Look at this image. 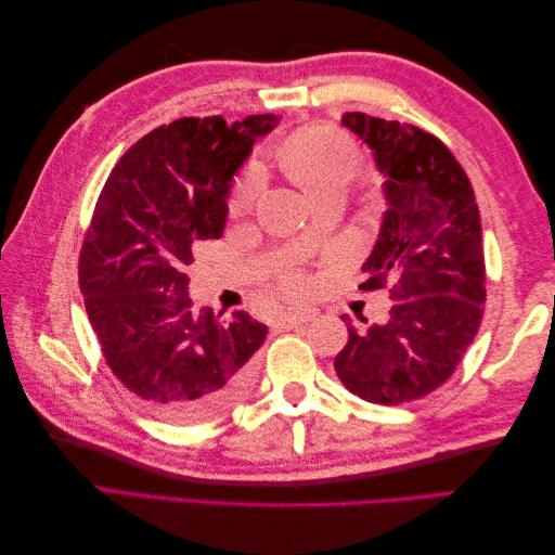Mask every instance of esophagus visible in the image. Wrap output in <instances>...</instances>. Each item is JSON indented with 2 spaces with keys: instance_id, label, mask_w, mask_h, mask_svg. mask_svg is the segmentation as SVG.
Returning a JSON list of instances; mask_svg holds the SVG:
<instances>
[{
  "instance_id": "obj_1",
  "label": "esophagus",
  "mask_w": 555,
  "mask_h": 555,
  "mask_svg": "<svg viewBox=\"0 0 555 555\" xmlns=\"http://www.w3.org/2000/svg\"><path fill=\"white\" fill-rule=\"evenodd\" d=\"M312 317H314V310H310V308H289V310L280 312L278 326H280V328H294L296 324L310 322Z\"/></svg>"
}]
</instances>
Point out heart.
<instances>
[{
  "label": "heart",
  "instance_id": "1",
  "mask_svg": "<svg viewBox=\"0 0 555 555\" xmlns=\"http://www.w3.org/2000/svg\"><path fill=\"white\" fill-rule=\"evenodd\" d=\"M282 162L292 178L312 198L335 188H347L361 166L354 141L328 125H312L296 131L284 143ZM259 180L261 178L257 169H247L231 184L227 208L233 217L243 215L251 206V201H255L259 192ZM280 282L292 292H304L308 287V278L296 271V268H284L280 273Z\"/></svg>",
  "mask_w": 555,
  "mask_h": 555
}]
</instances>
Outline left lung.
I'll use <instances>...</instances> for the list:
<instances>
[{"label":"left lung","mask_w":555,"mask_h":555,"mask_svg":"<svg viewBox=\"0 0 555 555\" xmlns=\"http://www.w3.org/2000/svg\"><path fill=\"white\" fill-rule=\"evenodd\" d=\"M343 125L371 145L386 178L384 222L359 289H389L393 306L386 324L347 326L335 373L354 396L400 405L442 386L479 331V208L463 166L430 131L357 111L343 113Z\"/></svg>","instance_id":"left-lung-1"}]
</instances>
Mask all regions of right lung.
I'll use <instances>...</instances> for the list:
<instances>
[{
	"instance_id": "obj_1",
	"label": "right lung",
	"mask_w": 555,
	"mask_h": 555,
	"mask_svg": "<svg viewBox=\"0 0 555 555\" xmlns=\"http://www.w3.org/2000/svg\"><path fill=\"white\" fill-rule=\"evenodd\" d=\"M278 120L162 125L127 150L96 198L78 257L88 319L113 375L164 422H210L255 377L266 326L243 310H194L184 268L201 243L222 238L229 180Z\"/></svg>"
}]
</instances>
